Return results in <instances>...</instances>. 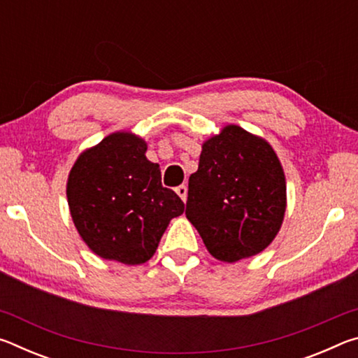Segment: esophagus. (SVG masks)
<instances>
[{"label": "esophagus", "mask_w": 358, "mask_h": 358, "mask_svg": "<svg viewBox=\"0 0 358 358\" xmlns=\"http://www.w3.org/2000/svg\"><path fill=\"white\" fill-rule=\"evenodd\" d=\"M175 191H177L178 196L181 197V201L186 202V197H187V187H186L185 185H180V186H177V189H175Z\"/></svg>", "instance_id": "34e87169"}]
</instances>
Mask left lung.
Returning <instances> with one entry per match:
<instances>
[{
  "label": "left lung",
  "mask_w": 358,
  "mask_h": 358,
  "mask_svg": "<svg viewBox=\"0 0 358 358\" xmlns=\"http://www.w3.org/2000/svg\"><path fill=\"white\" fill-rule=\"evenodd\" d=\"M286 211V180L273 148L240 126L203 143L187 185L186 217L210 254L237 262L264 251Z\"/></svg>",
  "instance_id": "left-lung-1"
}]
</instances>
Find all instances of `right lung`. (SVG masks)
<instances>
[{"instance_id": "obj_1", "label": "right lung", "mask_w": 358, "mask_h": 358, "mask_svg": "<svg viewBox=\"0 0 358 358\" xmlns=\"http://www.w3.org/2000/svg\"><path fill=\"white\" fill-rule=\"evenodd\" d=\"M147 145L128 132L106 137L76 161L68 203L76 227L93 252L126 265L153 256L169 221L185 203L161 183Z\"/></svg>"}]
</instances>
